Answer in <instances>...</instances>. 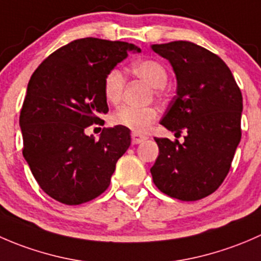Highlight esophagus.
Listing matches in <instances>:
<instances>
[{
	"mask_svg": "<svg viewBox=\"0 0 261 261\" xmlns=\"http://www.w3.org/2000/svg\"><path fill=\"white\" fill-rule=\"evenodd\" d=\"M146 139H147L146 136L140 135V134H136V133L131 134V141H133V144H140L143 143V141H145Z\"/></svg>",
	"mask_w": 261,
	"mask_h": 261,
	"instance_id": "1",
	"label": "esophagus"
}]
</instances>
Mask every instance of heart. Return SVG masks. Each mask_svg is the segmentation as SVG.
Segmentation results:
<instances>
[{
	"instance_id": "b5f03b06",
	"label": "heart",
	"mask_w": 261,
	"mask_h": 261,
	"mask_svg": "<svg viewBox=\"0 0 261 261\" xmlns=\"http://www.w3.org/2000/svg\"><path fill=\"white\" fill-rule=\"evenodd\" d=\"M131 72L139 78L144 80L152 87L155 96H163L165 92V83L168 81V69L162 62L156 59H144L134 63L131 65ZM125 86V78L122 72L114 68L103 80L105 98L110 103H116L122 96V89ZM158 112L152 107H134L128 105L118 107L112 114L111 121L114 125L123 126L130 128L134 133H144L156 120Z\"/></svg>"
}]
</instances>
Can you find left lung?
<instances>
[{"instance_id":"8db88e82","label":"left lung","mask_w":261,"mask_h":261,"mask_svg":"<svg viewBox=\"0 0 261 261\" xmlns=\"http://www.w3.org/2000/svg\"><path fill=\"white\" fill-rule=\"evenodd\" d=\"M177 77V96L160 123L186 133L184 143L155 138L159 155L152 180L160 192L180 201L212 194L225 180L241 139L243 94L226 63L191 41L154 44Z\"/></svg>"}]
</instances>
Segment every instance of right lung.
<instances>
[{
	"instance_id": "right-lung-1",
	"label": "right lung",
	"mask_w": 261,
	"mask_h": 261,
	"mask_svg": "<svg viewBox=\"0 0 261 261\" xmlns=\"http://www.w3.org/2000/svg\"><path fill=\"white\" fill-rule=\"evenodd\" d=\"M130 50L141 51L125 41L73 40L51 53L29 81L20 112L22 154L40 188L60 203L81 204L103 193L130 146L123 126L103 127L98 140L84 133L93 123L103 126L105 75Z\"/></svg>"
}]
</instances>
